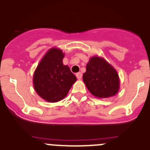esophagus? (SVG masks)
<instances>
[{"label": "esophagus", "instance_id": "34e87169", "mask_svg": "<svg viewBox=\"0 0 150 150\" xmlns=\"http://www.w3.org/2000/svg\"><path fill=\"white\" fill-rule=\"evenodd\" d=\"M76 77L78 79H81V78H82V73H81V72H78V73H76Z\"/></svg>", "mask_w": 150, "mask_h": 150}]
</instances>
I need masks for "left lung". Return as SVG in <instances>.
<instances>
[{
    "label": "left lung",
    "instance_id": "1",
    "mask_svg": "<svg viewBox=\"0 0 150 150\" xmlns=\"http://www.w3.org/2000/svg\"><path fill=\"white\" fill-rule=\"evenodd\" d=\"M83 80L89 91L98 98L114 96L120 89V79L116 69L98 57L90 59Z\"/></svg>",
    "mask_w": 150,
    "mask_h": 150
}]
</instances>
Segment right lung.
I'll return each mask as SVG.
<instances>
[{"label":"right lung","instance_id":"add662e5","mask_svg":"<svg viewBox=\"0 0 150 150\" xmlns=\"http://www.w3.org/2000/svg\"><path fill=\"white\" fill-rule=\"evenodd\" d=\"M64 54L53 48L43 57L33 74V87L39 96L49 102H57L67 96L76 81L68 66L63 65Z\"/></svg>","mask_w":150,"mask_h":150}]
</instances>
